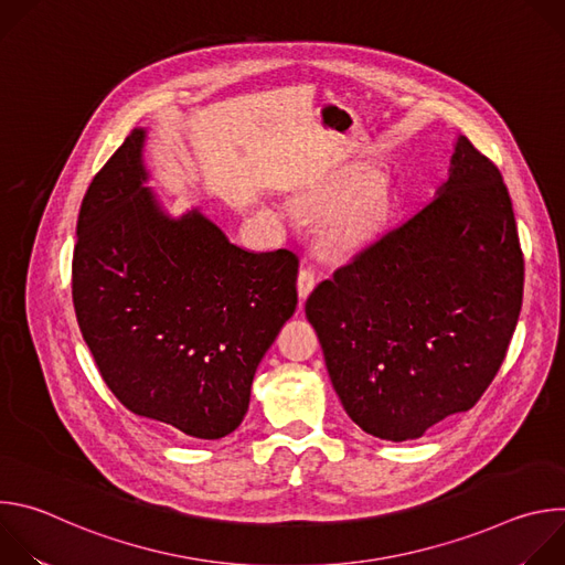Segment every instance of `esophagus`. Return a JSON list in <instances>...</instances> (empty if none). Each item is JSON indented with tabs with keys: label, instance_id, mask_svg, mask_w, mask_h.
<instances>
[{
	"label": "esophagus",
	"instance_id": "obj_1",
	"mask_svg": "<svg viewBox=\"0 0 565 565\" xmlns=\"http://www.w3.org/2000/svg\"><path fill=\"white\" fill-rule=\"evenodd\" d=\"M312 288H315V273L310 268H301L299 275H297V292H299L301 303L312 292Z\"/></svg>",
	"mask_w": 565,
	"mask_h": 565
}]
</instances>
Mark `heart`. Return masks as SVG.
Here are the masks:
<instances>
[{"label":"heart","mask_w":565,"mask_h":565,"mask_svg":"<svg viewBox=\"0 0 565 565\" xmlns=\"http://www.w3.org/2000/svg\"><path fill=\"white\" fill-rule=\"evenodd\" d=\"M340 194H342L340 185L317 188L301 199V205L310 214L321 216L335 205ZM386 205H388V190L382 179L373 177L358 183L329 216V227L333 238L342 246L360 244V241L366 238L375 230V225L382 221Z\"/></svg>","instance_id":"1"}]
</instances>
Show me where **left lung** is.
<instances>
[{"mask_svg":"<svg viewBox=\"0 0 565 565\" xmlns=\"http://www.w3.org/2000/svg\"><path fill=\"white\" fill-rule=\"evenodd\" d=\"M523 303V253L501 172L465 136L447 181L306 301L349 418L414 440L469 412L501 369Z\"/></svg>","mask_w":565,"mask_h":565,"instance_id":"left-lung-1","label":"left lung"}]
</instances>
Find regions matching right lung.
<instances>
[{
    "label": "right lung",
    "mask_w": 565,
    "mask_h": 565,
    "mask_svg": "<svg viewBox=\"0 0 565 565\" xmlns=\"http://www.w3.org/2000/svg\"><path fill=\"white\" fill-rule=\"evenodd\" d=\"M145 138L134 129L83 199L75 317L131 414L218 440L244 420L255 371L297 308L299 262L230 244L199 210L168 214L145 185Z\"/></svg>",
    "instance_id": "1"
}]
</instances>
